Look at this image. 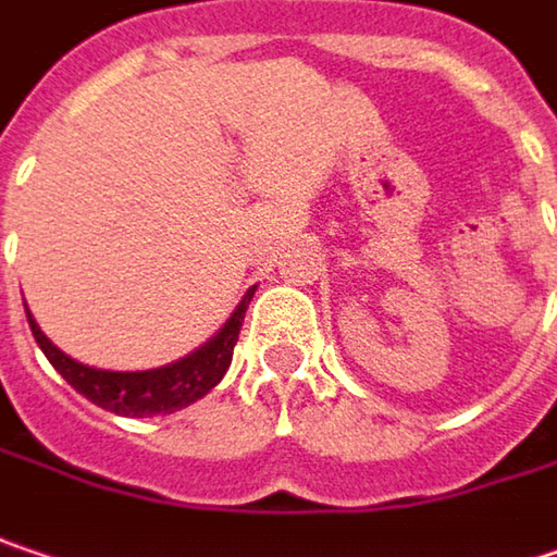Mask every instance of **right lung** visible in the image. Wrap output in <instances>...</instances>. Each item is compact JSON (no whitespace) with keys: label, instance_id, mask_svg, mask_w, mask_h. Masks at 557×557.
Listing matches in <instances>:
<instances>
[{"label":"right lung","instance_id":"1","mask_svg":"<svg viewBox=\"0 0 557 557\" xmlns=\"http://www.w3.org/2000/svg\"><path fill=\"white\" fill-rule=\"evenodd\" d=\"M251 296H255V289H248L246 299L236 306V311L226 318V324L208 344L198 346L195 352H188L173 366H160V369H148V372H103V369L82 366L72 356H65L59 346H52L50 337L37 327L30 311H27V324L34 331L37 346L52 362V369L90 404L110 409L115 416L145 419V416H160V412H176V409L188 407L220 384V377L226 375V369L233 362V346L239 341Z\"/></svg>","mask_w":557,"mask_h":557}]
</instances>
